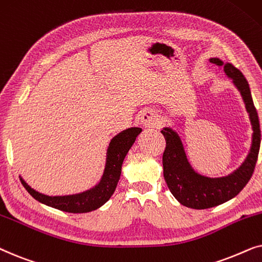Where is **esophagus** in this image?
I'll use <instances>...</instances> for the list:
<instances>
[{
	"label": "esophagus",
	"instance_id": "34e87169",
	"mask_svg": "<svg viewBox=\"0 0 262 262\" xmlns=\"http://www.w3.org/2000/svg\"><path fill=\"white\" fill-rule=\"evenodd\" d=\"M140 122L146 127H156L159 123V115L153 110H144L140 115Z\"/></svg>",
	"mask_w": 262,
	"mask_h": 262
}]
</instances>
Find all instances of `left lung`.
Here are the masks:
<instances>
[{
  "instance_id": "obj_1",
  "label": "left lung",
  "mask_w": 262,
  "mask_h": 262,
  "mask_svg": "<svg viewBox=\"0 0 262 262\" xmlns=\"http://www.w3.org/2000/svg\"><path fill=\"white\" fill-rule=\"evenodd\" d=\"M210 61L224 69L226 76L232 79L233 86L242 96L253 129L252 146L245 162L235 171L228 176L207 177L200 175L190 165L179 133L170 127L163 128L162 134L166 140L163 153L164 179L176 200L183 206L195 210H205L224 204L246 187L255 169L261 142L259 116L245 75L231 63H224L217 57L210 58Z\"/></svg>"
}]
</instances>
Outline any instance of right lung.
I'll use <instances>...</instances> for the list:
<instances>
[{
  "label": "right lung",
  "mask_w": 262,
  "mask_h": 262,
  "mask_svg": "<svg viewBox=\"0 0 262 262\" xmlns=\"http://www.w3.org/2000/svg\"><path fill=\"white\" fill-rule=\"evenodd\" d=\"M141 130V128L130 127L122 130L121 133L111 139L107 146L105 167H104L102 179L95 187L81 193L51 196V195H45L34 190L25 182L21 176H19L20 181L25 189L32 195V198L47 206L69 212V213H86V212L95 211L103 206L114 194L121 176L122 163Z\"/></svg>",
  "instance_id": "1"
}]
</instances>
